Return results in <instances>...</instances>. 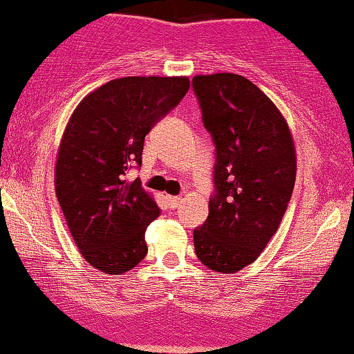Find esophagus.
<instances>
[{
    "mask_svg": "<svg viewBox=\"0 0 354 354\" xmlns=\"http://www.w3.org/2000/svg\"><path fill=\"white\" fill-rule=\"evenodd\" d=\"M166 201H167V205H169V207H178L182 205V198H178V196H172V195H167L166 196Z\"/></svg>",
    "mask_w": 354,
    "mask_h": 354,
    "instance_id": "obj_1",
    "label": "esophagus"
}]
</instances>
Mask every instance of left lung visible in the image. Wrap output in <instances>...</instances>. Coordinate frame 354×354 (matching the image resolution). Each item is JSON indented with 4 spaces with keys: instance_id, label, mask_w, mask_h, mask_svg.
Masks as SVG:
<instances>
[{
    "instance_id": "obj_1",
    "label": "left lung",
    "mask_w": 354,
    "mask_h": 354,
    "mask_svg": "<svg viewBox=\"0 0 354 354\" xmlns=\"http://www.w3.org/2000/svg\"><path fill=\"white\" fill-rule=\"evenodd\" d=\"M203 122L216 143V195L193 230L198 259L221 274L254 263L277 232L297 178L287 119L243 75H195Z\"/></svg>"
}]
</instances>
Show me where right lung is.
<instances>
[{
    "label": "right lung",
    "instance_id": "1",
    "mask_svg": "<svg viewBox=\"0 0 354 354\" xmlns=\"http://www.w3.org/2000/svg\"><path fill=\"white\" fill-rule=\"evenodd\" d=\"M190 88L188 77H122L98 86L66 124L55 190L80 254L100 272L122 275L147 256V227L159 216L130 167L142 166L149 130Z\"/></svg>",
    "mask_w": 354,
    "mask_h": 354
}]
</instances>
